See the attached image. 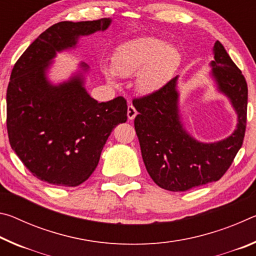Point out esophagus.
Wrapping results in <instances>:
<instances>
[{"label": "esophagus", "mask_w": 256, "mask_h": 256, "mask_svg": "<svg viewBox=\"0 0 256 256\" xmlns=\"http://www.w3.org/2000/svg\"><path fill=\"white\" fill-rule=\"evenodd\" d=\"M136 108H134L132 105H128V120H134V118H136Z\"/></svg>", "instance_id": "34e87169"}]
</instances>
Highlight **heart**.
I'll return each mask as SVG.
<instances>
[{"instance_id":"b5f03b06","label":"heart","mask_w":256,"mask_h":256,"mask_svg":"<svg viewBox=\"0 0 256 256\" xmlns=\"http://www.w3.org/2000/svg\"><path fill=\"white\" fill-rule=\"evenodd\" d=\"M180 52L154 37H141L120 46L112 56V71L104 68L110 81L115 76L136 74L138 92L149 94L162 88L175 74L180 64Z\"/></svg>"}]
</instances>
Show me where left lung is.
Listing matches in <instances>:
<instances>
[{"instance_id": "1", "label": "left lung", "mask_w": 256, "mask_h": 256, "mask_svg": "<svg viewBox=\"0 0 256 256\" xmlns=\"http://www.w3.org/2000/svg\"><path fill=\"white\" fill-rule=\"evenodd\" d=\"M211 74L219 92L230 99L238 115L230 136L202 144L185 131L178 115L177 76L152 94L134 98L138 114L134 120L146 170L156 184L172 192L219 180L228 170L244 141L248 118V84L222 42L214 46Z\"/></svg>"}]
</instances>
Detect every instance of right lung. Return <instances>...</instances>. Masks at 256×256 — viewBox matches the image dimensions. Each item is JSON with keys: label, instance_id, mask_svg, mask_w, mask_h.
Instances as JSON below:
<instances>
[{"label": "right lung", "instance_id": "add662e5", "mask_svg": "<svg viewBox=\"0 0 256 256\" xmlns=\"http://www.w3.org/2000/svg\"><path fill=\"white\" fill-rule=\"evenodd\" d=\"M110 21L53 24L24 52L11 72L6 90L8 141L27 170L48 184L78 186L88 180L112 128L128 120L124 97L98 102L86 92L82 74L58 86L46 78L56 52L74 47L80 36L104 32ZM81 68L88 70L86 63Z\"/></svg>", "mask_w": 256, "mask_h": 256}]
</instances>
